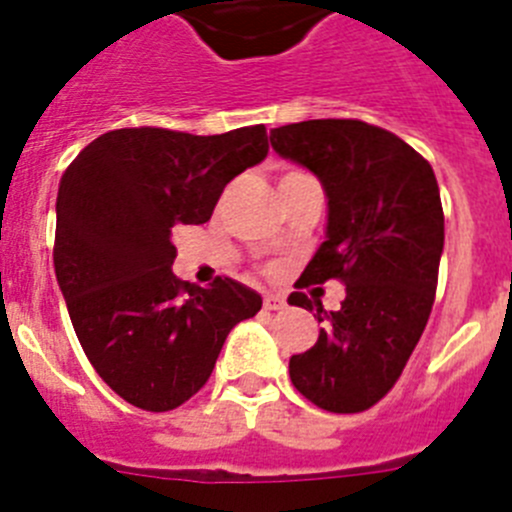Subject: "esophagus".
I'll list each match as a JSON object with an SVG mask.
<instances>
[{"label": "esophagus", "instance_id": "1", "mask_svg": "<svg viewBox=\"0 0 512 512\" xmlns=\"http://www.w3.org/2000/svg\"><path fill=\"white\" fill-rule=\"evenodd\" d=\"M287 305L282 295H264V307L266 310H282Z\"/></svg>", "mask_w": 512, "mask_h": 512}]
</instances>
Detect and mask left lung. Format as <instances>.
<instances>
[{
	"mask_svg": "<svg viewBox=\"0 0 512 512\" xmlns=\"http://www.w3.org/2000/svg\"><path fill=\"white\" fill-rule=\"evenodd\" d=\"M271 148L318 176L325 241L297 287L341 279L346 300L318 310L315 346L289 359L297 392L330 413H361L395 387L423 336L443 253L436 174L395 133L361 120H305L271 130Z\"/></svg>",
	"mask_w": 512,
	"mask_h": 512,
	"instance_id": "1",
	"label": "left lung"
}]
</instances>
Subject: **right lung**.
<instances>
[{"label": "right lung", "mask_w": 512, "mask_h": 512, "mask_svg": "<svg viewBox=\"0 0 512 512\" xmlns=\"http://www.w3.org/2000/svg\"><path fill=\"white\" fill-rule=\"evenodd\" d=\"M266 153L264 125L223 135L122 128L61 176L58 287L87 359L135 408L166 413L197 395L230 330L261 310L259 292L235 279H176L171 235L207 223L225 184Z\"/></svg>", "instance_id": "add662e5"}]
</instances>
